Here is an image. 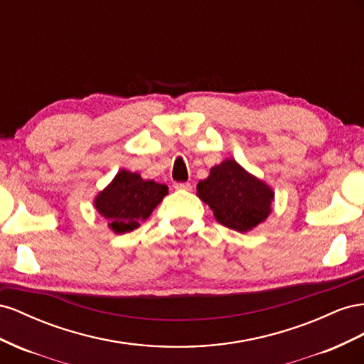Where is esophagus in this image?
<instances>
[{
    "mask_svg": "<svg viewBox=\"0 0 364 364\" xmlns=\"http://www.w3.org/2000/svg\"><path fill=\"white\" fill-rule=\"evenodd\" d=\"M173 188L176 191H191L192 186L189 183H173Z\"/></svg>",
    "mask_w": 364,
    "mask_h": 364,
    "instance_id": "1",
    "label": "esophagus"
}]
</instances>
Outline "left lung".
<instances>
[{
	"label": "left lung",
	"instance_id": "obj_1",
	"mask_svg": "<svg viewBox=\"0 0 364 364\" xmlns=\"http://www.w3.org/2000/svg\"><path fill=\"white\" fill-rule=\"evenodd\" d=\"M200 198L209 204L216 221L245 233L267 220L274 193L269 186L248 173L233 159L213 166L210 175L196 186Z\"/></svg>",
	"mask_w": 364,
	"mask_h": 364
}]
</instances>
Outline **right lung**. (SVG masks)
I'll list each match as a JSON object with an SVG mask.
<instances>
[{
  "label": "right lung",
  "instance_id": "1",
  "mask_svg": "<svg viewBox=\"0 0 364 364\" xmlns=\"http://www.w3.org/2000/svg\"><path fill=\"white\" fill-rule=\"evenodd\" d=\"M168 195V186L143 180L137 172L119 171L114 180L95 200L97 212L108 220L114 233H128L148 220L152 210Z\"/></svg>",
  "mask_w": 364,
  "mask_h": 364
}]
</instances>
